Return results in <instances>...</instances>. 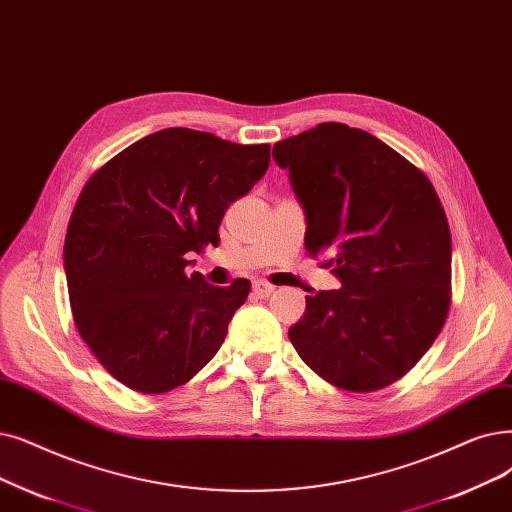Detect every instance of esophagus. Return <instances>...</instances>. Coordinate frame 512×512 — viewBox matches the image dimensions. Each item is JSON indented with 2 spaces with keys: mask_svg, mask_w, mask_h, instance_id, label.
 Returning a JSON list of instances; mask_svg holds the SVG:
<instances>
[{
  "mask_svg": "<svg viewBox=\"0 0 512 512\" xmlns=\"http://www.w3.org/2000/svg\"><path fill=\"white\" fill-rule=\"evenodd\" d=\"M274 291H276V286H272L270 282H265V280H255V282H253V295H255L257 299L270 297Z\"/></svg>",
  "mask_w": 512,
  "mask_h": 512,
  "instance_id": "obj_1",
  "label": "esophagus"
}]
</instances>
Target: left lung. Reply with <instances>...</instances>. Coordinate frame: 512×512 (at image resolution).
<instances>
[{"label": "left lung", "mask_w": 512, "mask_h": 512, "mask_svg": "<svg viewBox=\"0 0 512 512\" xmlns=\"http://www.w3.org/2000/svg\"><path fill=\"white\" fill-rule=\"evenodd\" d=\"M305 213L311 257L341 282L307 297L288 328L330 385L376 391L425 355L446 322L452 236L427 175L368 131L343 123L274 144Z\"/></svg>", "instance_id": "1"}]
</instances>
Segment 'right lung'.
<instances>
[{
	"mask_svg": "<svg viewBox=\"0 0 512 512\" xmlns=\"http://www.w3.org/2000/svg\"><path fill=\"white\" fill-rule=\"evenodd\" d=\"M268 167V144L169 127L127 146L81 190L64 240L73 316L129 389L171 391L219 351L251 282L211 286L186 265L217 247L224 213Z\"/></svg>",
	"mask_w": 512,
	"mask_h": 512,
	"instance_id": "obj_1",
	"label": "right lung"
}]
</instances>
